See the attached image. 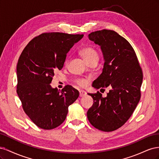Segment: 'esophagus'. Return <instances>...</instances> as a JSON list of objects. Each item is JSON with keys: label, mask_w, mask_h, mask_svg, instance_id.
<instances>
[{"label": "esophagus", "mask_w": 159, "mask_h": 159, "mask_svg": "<svg viewBox=\"0 0 159 159\" xmlns=\"http://www.w3.org/2000/svg\"><path fill=\"white\" fill-rule=\"evenodd\" d=\"M86 95H87V93H86L85 91L80 90V97H84V96H85Z\"/></svg>", "instance_id": "34e87169"}]
</instances>
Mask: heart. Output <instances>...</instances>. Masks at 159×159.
Returning a JSON list of instances; mask_svg holds the SVG:
<instances>
[{
	"instance_id": "obj_1",
	"label": "heart",
	"mask_w": 159,
	"mask_h": 159,
	"mask_svg": "<svg viewBox=\"0 0 159 159\" xmlns=\"http://www.w3.org/2000/svg\"><path fill=\"white\" fill-rule=\"evenodd\" d=\"M81 56L83 57V59L85 60L86 63L91 61V60H98L99 59V54L98 52L94 48L91 47H85L83 48L80 52ZM69 59L67 58L65 61V66H67L69 64ZM75 84L81 87H84L88 84V81L85 79H77L75 80Z\"/></svg>"
}]
</instances>
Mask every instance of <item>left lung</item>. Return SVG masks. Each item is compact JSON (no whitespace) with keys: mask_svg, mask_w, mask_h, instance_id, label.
I'll use <instances>...</instances> for the list:
<instances>
[{"mask_svg":"<svg viewBox=\"0 0 159 159\" xmlns=\"http://www.w3.org/2000/svg\"><path fill=\"white\" fill-rule=\"evenodd\" d=\"M88 37L101 46L105 61L102 73L92 86L110 90L105 98L99 91L88 93L93 104L88 111V119L100 131H113L127 121L140 100L142 69L131 45L116 32L104 29Z\"/></svg>","mask_w":159,"mask_h":159,"instance_id":"1","label":"left lung"}]
</instances>
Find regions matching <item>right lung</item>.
<instances>
[{
	"label": "right lung",
	"mask_w": 159,
	"mask_h": 159,
	"mask_svg": "<svg viewBox=\"0 0 159 159\" xmlns=\"http://www.w3.org/2000/svg\"><path fill=\"white\" fill-rule=\"evenodd\" d=\"M84 34L48 32L28 43L16 66L17 89L22 108L36 125L50 130L60 126L68 107L79 97L71 85L59 91L50 85L55 71L61 70L67 53Z\"/></svg>",
	"instance_id": "right-lung-1"
}]
</instances>
